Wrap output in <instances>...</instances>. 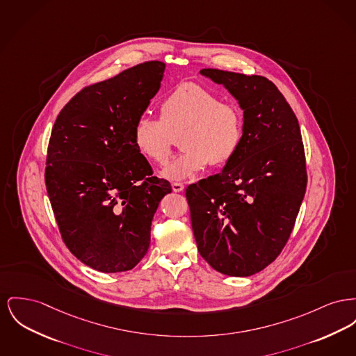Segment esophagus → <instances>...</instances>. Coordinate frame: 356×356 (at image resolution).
Masks as SVG:
<instances>
[{"mask_svg":"<svg viewBox=\"0 0 356 356\" xmlns=\"http://www.w3.org/2000/svg\"><path fill=\"white\" fill-rule=\"evenodd\" d=\"M172 189H173L175 192H183V191H184V186H183L181 183H173V184H172Z\"/></svg>","mask_w":356,"mask_h":356,"instance_id":"obj_1","label":"esophagus"}]
</instances>
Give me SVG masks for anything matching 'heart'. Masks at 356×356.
I'll list each match as a JSON object with an SVG mask.
<instances>
[{
  "mask_svg": "<svg viewBox=\"0 0 356 356\" xmlns=\"http://www.w3.org/2000/svg\"><path fill=\"white\" fill-rule=\"evenodd\" d=\"M180 138L184 150L163 172L170 181H181L204 170L230 163L243 140V115L239 107L222 102L209 88L181 83L160 105V120L141 117L133 129L137 150L153 164H167Z\"/></svg>",
  "mask_w": 356,
  "mask_h": 356,
  "instance_id": "b5f03b06",
  "label": "heart"
}]
</instances>
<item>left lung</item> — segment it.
I'll return each instance as SVG.
<instances>
[{
    "label": "left lung",
    "instance_id": "left-lung-1",
    "mask_svg": "<svg viewBox=\"0 0 356 356\" xmlns=\"http://www.w3.org/2000/svg\"><path fill=\"white\" fill-rule=\"evenodd\" d=\"M200 74L238 101L243 140L220 173L186 189L192 230L212 269L249 277L280 255L302 203L307 165L300 125L269 79L216 68Z\"/></svg>",
    "mask_w": 356,
    "mask_h": 356
}]
</instances>
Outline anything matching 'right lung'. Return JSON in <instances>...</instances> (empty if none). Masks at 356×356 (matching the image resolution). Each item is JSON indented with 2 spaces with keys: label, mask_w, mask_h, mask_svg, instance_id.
Wrapping results in <instances>:
<instances>
[{
  "label": "right lung",
  "mask_w": 356,
  "mask_h": 356,
  "mask_svg": "<svg viewBox=\"0 0 356 356\" xmlns=\"http://www.w3.org/2000/svg\"><path fill=\"white\" fill-rule=\"evenodd\" d=\"M164 70L145 62L84 87L52 127L48 197L68 250L98 272H126L144 258L154 212L172 192L133 143Z\"/></svg>",
  "instance_id": "1"
}]
</instances>
